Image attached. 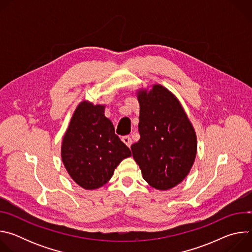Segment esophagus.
<instances>
[{
	"label": "esophagus",
	"instance_id": "obj_1",
	"mask_svg": "<svg viewBox=\"0 0 252 252\" xmlns=\"http://www.w3.org/2000/svg\"><path fill=\"white\" fill-rule=\"evenodd\" d=\"M122 140L126 143V145L128 148L131 146L132 140H131V138H130L129 135H125V136H123V137H122Z\"/></svg>",
	"mask_w": 252,
	"mask_h": 252
}]
</instances>
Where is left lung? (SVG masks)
Returning <instances> with one entry per match:
<instances>
[{
  "instance_id": "left-lung-1",
  "label": "left lung",
  "mask_w": 252,
  "mask_h": 252,
  "mask_svg": "<svg viewBox=\"0 0 252 252\" xmlns=\"http://www.w3.org/2000/svg\"><path fill=\"white\" fill-rule=\"evenodd\" d=\"M140 138L130 147L142 177L167 190L181 184L194 162L196 134L181 102L167 89L154 85L137 93Z\"/></svg>"
}]
</instances>
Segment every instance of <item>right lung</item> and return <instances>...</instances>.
I'll return each instance as SVG.
<instances>
[{"mask_svg": "<svg viewBox=\"0 0 252 252\" xmlns=\"http://www.w3.org/2000/svg\"><path fill=\"white\" fill-rule=\"evenodd\" d=\"M103 113L104 105L84 100L76 109L63 138V165L85 189L105 185L120 162L131 156Z\"/></svg>", "mask_w": 252, "mask_h": 252, "instance_id": "right-lung-1", "label": "right lung"}]
</instances>
